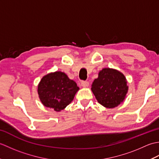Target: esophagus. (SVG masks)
Masks as SVG:
<instances>
[{
  "instance_id": "esophagus-1",
  "label": "esophagus",
  "mask_w": 159,
  "mask_h": 159,
  "mask_svg": "<svg viewBox=\"0 0 159 159\" xmlns=\"http://www.w3.org/2000/svg\"><path fill=\"white\" fill-rule=\"evenodd\" d=\"M81 86L83 87H89V82L87 81H82Z\"/></svg>"
}]
</instances>
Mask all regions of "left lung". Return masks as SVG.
Listing matches in <instances>:
<instances>
[{
  "instance_id": "obj_1",
  "label": "left lung",
  "mask_w": 159,
  "mask_h": 159,
  "mask_svg": "<svg viewBox=\"0 0 159 159\" xmlns=\"http://www.w3.org/2000/svg\"><path fill=\"white\" fill-rule=\"evenodd\" d=\"M93 93L101 105L113 109L124 100L128 91L124 74L113 68H103L92 85Z\"/></svg>"
}]
</instances>
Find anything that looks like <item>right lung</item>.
<instances>
[{
    "label": "right lung",
    "mask_w": 159,
    "mask_h": 159,
    "mask_svg": "<svg viewBox=\"0 0 159 159\" xmlns=\"http://www.w3.org/2000/svg\"><path fill=\"white\" fill-rule=\"evenodd\" d=\"M79 90L76 83L60 71L43 76L38 87L39 98L43 105L57 112L72 102Z\"/></svg>",
    "instance_id": "right-lung-1"
}]
</instances>
